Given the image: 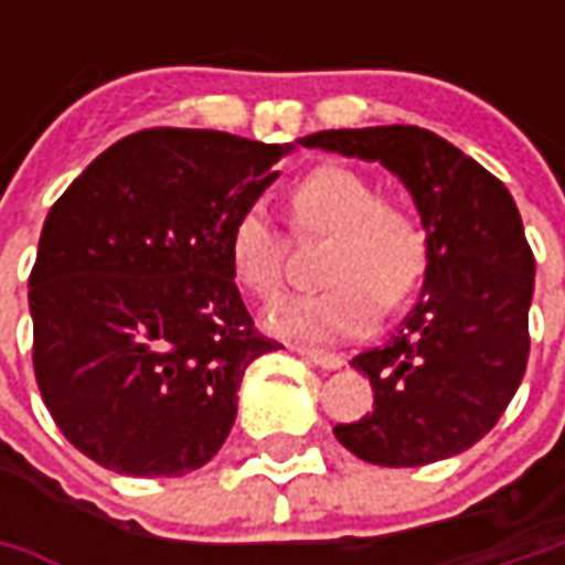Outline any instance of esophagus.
Listing matches in <instances>:
<instances>
[{"instance_id":"esophagus-1","label":"esophagus","mask_w":565,"mask_h":565,"mask_svg":"<svg viewBox=\"0 0 565 565\" xmlns=\"http://www.w3.org/2000/svg\"><path fill=\"white\" fill-rule=\"evenodd\" d=\"M295 352L305 361L317 364V367H323V371H337V367L345 364V359L339 352H327V349H315V345H295Z\"/></svg>"}]
</instances>
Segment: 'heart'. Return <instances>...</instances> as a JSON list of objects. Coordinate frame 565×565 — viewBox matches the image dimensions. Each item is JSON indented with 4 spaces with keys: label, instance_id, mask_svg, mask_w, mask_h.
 I'll return each mask as SVG.
<instances>
[{
    "label": "heart",
    "instance_id": "obj_1",
    "mask_svg": "<svg viewBox=\"0 0 565 565\" xmlns=\"http://www.w3.org/2000/svg\"><path fill=\"white\" fill-rule=\"evenodd\" d=\"M298 232L330 235L327 289L292 295L264 317L267 330L292 339L361 337L380 305L396 308L422 282L427 235L412 213L380 201L377 188L349 166H317L289 191ZM226 254L242 289L270 301L282 289L286 242L264 204H248L228 226Z\"/></svg>",
    "mask_w": 565,
    "mask_h": 565
}]
</instances>
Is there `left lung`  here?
<instances>
[{
  "mask_svg": "<svg viewBox=\"0 0 565 565\" xmlns=\"http://www.w3.org/2000/svg\"><path fill=\"white\" fill-rule=\"evenodd\" d=\"M301 143L393 172L427 235L415 308L352 359L371 380L374 412L337 424V440L386 468L466 452L500 422L529 364L534 254L519 206L497 175L427 128H339Z\"/></svg>",
  "mask_w": 565,
  "mask_h": 565,
  "instance_id": "8db88e82",
  "label": "left lung"
}]
</instances>
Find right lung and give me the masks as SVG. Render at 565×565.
I'll use <instances>...</instances> for the list:
<instances>
[{
    "instance_id": "1",
    "label": "right lung",
    "mask_w": 565,
    "mask_h": 565,
    "mask_svg": "<svg viewBox=\"0 0 565 565\" xmlns=\"http://www.w3.org/2000/svg\"><path fill=\"white\" fill-rule=\"evenodd\" d=\"M292 150L150 128L103 150L53 204L28 282L33 374L97 466L182 478L226 444L248 364L279 349L254 330L226 235Z\"/></svg>"
}]
</instances>
